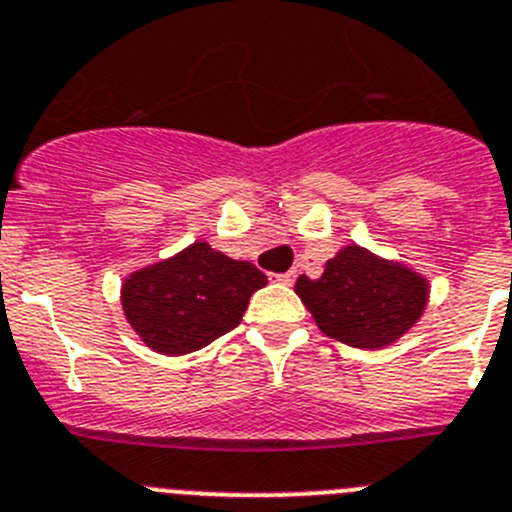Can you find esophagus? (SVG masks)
Listing matches in <instances>:
<instances>
[{
	"instance_id": "esophagus-1",
	"label": "esophagus",
	"mask_w": 512,
	"mask_h": 512,
	"mask_svg": "<svg viewBox=\"0 0 512 512\" xmlns=\"http://www.w3.org/2000/svg\"><path fill=\"white\" fill-rule=\"evenodd\" d=\"M270 280H275V283H283V285H290L293 280H296V270H288V273H278V275H270Z\"/></svg>"
}]
</instances>
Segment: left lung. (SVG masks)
I'll return each mask as SVG.
<instances>
[{
  "instance_id": "1",
  "label": "left lung",
  "mask_w": 512,
  "mask_h": 512,
  "mask_svg": "<svg viewBox=\"0 0 512 512\" xmlns=\"http://www.w3.org/2000/svg\"><path fill=\"white\" fill-rule=\"evenodd\" d=\"M296 293L326 336L359 349L393 344L421 319L428 283L398 262L352 245L326 262L319 280L301 275Z\"/></svg>"
}]
</instances>
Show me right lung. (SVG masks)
I'll return each mask as SVG.
<instances>
[{
	"label": "right lung",
	"instance_id": "add662e5",
	"mask_svg": "<svg viewBox=\"0 0 512 512\" xmlns=\"http://www.w3.org/2000/svg\"><path fill=\"white\" fill-rule=\"evenodd\" d=\"M267 285L252 262L193 242L176 257L124 280L122 308L142 342L160 354H188L239 326L250 296Z\"/></svg>",
	"mask_w": 512,
	"mask_h": 512
}]
</instances>
